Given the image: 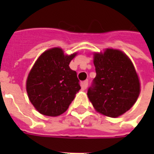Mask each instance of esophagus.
Returning <instances> with one entry per match:
<instances>
[{
    "label": "esophagus",
    "mask_w": 154,
    "mask_h": 154,
    "mask_svg": "<svg viewBox=\"0 0 154 154\" xmlns=\"http://www.w3.org/2000/svg\"><path fill=\"white\" fill-rule=\"evenodd\" d=\"M87 86H88V81L87 80L84 81L83 82H82V88H83L84 90H85V89H87Z\"/></svg>",
    "instance_id": "1"
}]
</instances>
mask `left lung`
<instances>
[{
	"instance_id": "left-lung-1",
	"label": "left lung",
	"mask_w": 154,
	"mask_h": 154,
	"mask_svg": "<svg viewBox=\"0 0 154 154\" xmlns=\"http://www.w3.org/2000/svg\"><path fill=\"white\" fill-rule=\"evenodd\" d=\"M97 76L87 91L94 109L103 116L116 118L135 104L140 93V82L135 67L119 49L106 48L94 53Z\"/></svg>"
}]
</instances>
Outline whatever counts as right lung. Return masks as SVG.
<instances>
[{
    "label": "right lung",
    "instance_id": "1",
    "mask_svg": "<svg viewBox=\"0 0 154 154\" xmlns=\"http://www.w3.org/2000/svg\"><path fill=\"white\" fill-rule=\"evenodd\" d=\"M77 54L68 55L55 47L44 51L35 61L27 77L26 91L42 115L54 117L63 114L80 91L77 72L69 67Z\"/></svg>",
    "mask_w": 154,
    "mask_h": 154
}]
</instances>
